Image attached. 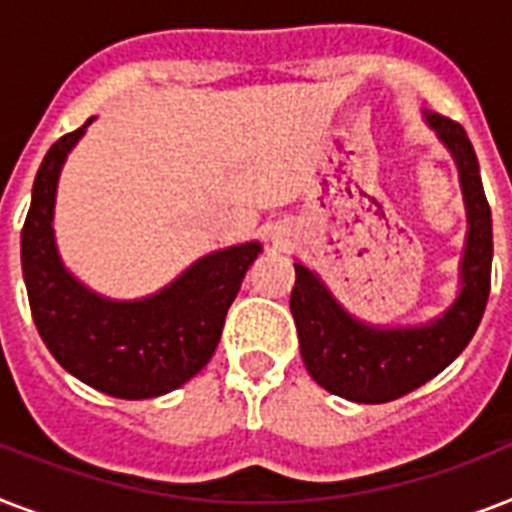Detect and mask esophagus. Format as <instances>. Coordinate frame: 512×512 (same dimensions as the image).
<instances>
[{
	"instance_id": "esophagus-1",
	"label": "esophagus",
	"mask_w": 512,
	"mask_h": 512,
	"mask_svg": "<svg viewBox=\"0 0 512 512\" xmlns=\"http://www.w3.org/2000/svg\"><path fill=\"white\" fill-rule=\"evenodd\" d=\"M271 241L276 244V247H284V244H287V231H284L281 225H276V228H273V233H271Z\"/></svg>"
}]
</instances>
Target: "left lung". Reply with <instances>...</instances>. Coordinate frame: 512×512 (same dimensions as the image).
<instances>
[{
	"mask_svg": "<svg viewBox=\"0 0 512 512\" xmlns=\"http://www.w3.org/2000/svg\"><path fill=\"white\" fill-rule=\"evenodd\" d=\"M452 154L468 212L460 260V292L441 316L414 327H380L345 311L308 265L295 263L289 308L295 316L305 369L321 388L356 404H385L441 374L476 335L492 284V209L476 151L460 124L422 111Z\"/></svg>",
	"mask_w": 512,
	"mask_h": 512,
	"instance_id": "obj_1",
	"label": "left lung"
}]
</instances>
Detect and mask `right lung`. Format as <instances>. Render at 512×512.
<instances>
[{"label": "right lung", "mask_w": 512, "mask_h": 512, "mask_svg": "<svg viewBox=\"0 0 512 512\" xmlns=\"http://www.w3.org/2000/svg\"><path fill=\"white\" fill-rule=\"evenodd\" d=\"M95 116L47 151L36 172L20 233V263L31 316L63 369L114 398H156L207 366L223 335L225 313L263 252L260 241L215 249L175 281L138 300H111L84 287L60 260L55 193L71 148Z\"/></svg>", "instance_id": "1"}]
</instances>
